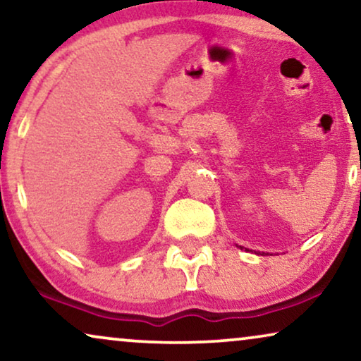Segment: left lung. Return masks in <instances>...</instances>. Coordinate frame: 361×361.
Wrapping results in <instances>:
<instances>
[{
    "label": "left lung",
    "instance_id": "1",
    "mask_svg": "<svg viewBox=\"0 0 361 361\" xmlns=\"http://www.w3.org/2000/svg\"><path fill=\"white\" fill-rule=\"evenodd\" d=\"M240 248H243V246H240ZM245 250H246V248H245ZM248 251H250V250H248Z\"/></svg>",
    "mask_w": 361,
    "mask_h": 361
}]
</instances>
